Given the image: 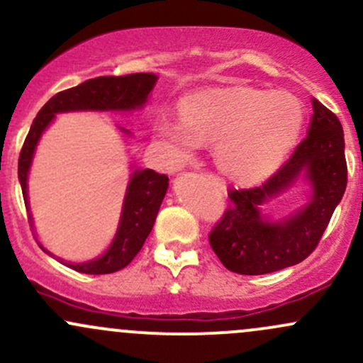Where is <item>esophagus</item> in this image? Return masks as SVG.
Returning a JSON list of instances; mask_svg holds the SVG:
<instances>
[{
	"mask_svg": "<svg viewBox=\"0 0 363 363\" xmlns=\"http://www.w3.org/2000/svg\"><path fill=\"white\" fill-rule=\"evenodd\" d=\"M206 179H208V181L212 182L215 188H218V189H224L225 188L224 181H222L220 177H217V175H215V174H206Z\"/></svg>",
	"mask_w": 363,
	"mask_h": 363,
	"instance_id": "obj_1",
	"label": "esophagus"
}]
</instances>
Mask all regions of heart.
<instances>
[{
	"mask_svg": "<svg viewBox=\"0 0 363 363\" xmlns=\"http://www.w3.org/2000/svg\"><path fill=\"white\" fill-rule=\"evenodd\" d=\"M303 106L293 94L229 87L188 94L179 118L162 115L155 145L163 165L177 170L196 146L213 145L218 167L238 181L255 182L276 172L294 148L303 127Z\"/></svg>",
	"mask_w": 363,
	"mask_h": 363,
	"instance_id": "obj_1",
	"label": "heart"
}]
</instances>
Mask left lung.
I'll use <instances>...</instances> for the list:
<instances>
[{"instance_id": "1", "label": "left lung", "mask_w": 363, "mask_h": 363, "mask_svg": "<svg viewBox=\"0 0 363 363\" xmlns=\"http://www.w3.org/2000/svg\"><path fill=\"white\" fill-rule=\"evenodd\" d=\"M312 106L308 136L291 158L258 188L229 191V208L210 233V245L230 272L262 276L303 262L343 198L348 175L343 127L318 99ZM298 182L309 189L303 207L281 219L263 212Z\"/></svg>"}]
</instances>
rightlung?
I'll return each instance as SVG.
<instances>
[{
	"label": "right lung",
	"instance_id": "right-lung-1",
	"mask_svg": "<svg viewBox=\"0 0 363 363\" xmlns=\"http://www.w3.org/2000/svg\"><path fill=\"white\" fill-rule=\"evenodd\" d=\"M158 77L155 74H130L122 77H106L89 79L82 84L70 87L55 94L50 101L39 110L35 115L29 134H27L23 148L18 158V181L22 186L23 201L29 212V222L34 230L33 213L29 206V172L33 165L35 148H38L41 136L51 125L58 113H70V111H136L145 108L151 91L157 84ZM121 133L130 136V130L118 127ZM133 172L129 175V182L123 196L121 218H118L117 230L111 240L110 246L96 258L91 260L67 262L57 257L38 241L43 252L57 258L60 264L70 267L82 274H111L122 270L133 262V258L139 253L145 245L146 238L150 236L157 220L158 210L169 189V177L163 174L155 172L151 169H136L130 165ZM35 236V233H34ZM38 240V236H35Z\"/></svg>",
	"mask_w": 363,
	"mask_h": 363
}]
</instances>
